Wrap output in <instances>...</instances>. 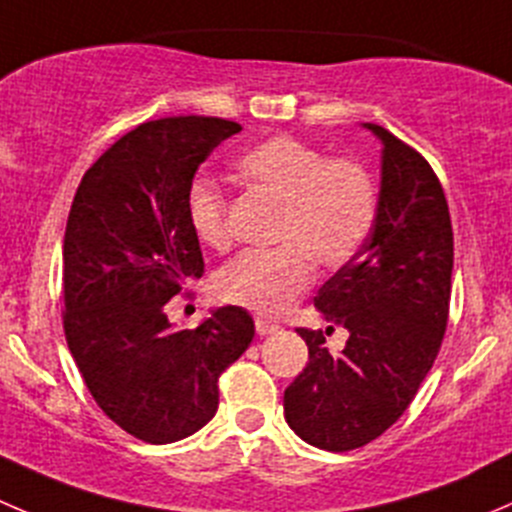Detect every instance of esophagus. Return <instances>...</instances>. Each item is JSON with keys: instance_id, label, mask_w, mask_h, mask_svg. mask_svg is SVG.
<instances>
[{"instance_id": "obj_1", "label": "esophagus", "mask_w": 512, "mask_h": 512, "mask_svg": "<svg viewBox=\"0 0 512 512\" xmlns=\"http://www.w3.org/2000/svg\"><path fill=\"white\" fill-rule=\"evenodd\" d=\"M255 330H257V335L265 337V335H272V332L280 330V325H277V322H272V320H265V317H257Z\"/></svg>"}]
</instances>
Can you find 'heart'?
Returning <instances> with one entry per match:
<instances>
[{"label": "heart", "mask_w": 512, "mask_h": 512, "mask_svg": "<svg viewBox=\"0 0 512 512\" xmlns=\"http://www.w3.org/2000/svg\"><path fill=\"white\" fill-rule=\"evenodd\" d=\"M235 170L280 205L272 230L280 247L235 257L217 275V295L257 315H282L310 287L312 262L340 270L365 247L380 215V185L360 160L332 157L290 135L257 142L237 157ZM187 220L202 245L230 247L227 200L215 185L190 187Z\"/></svg>", "instance_id": "1"}]
</instances>
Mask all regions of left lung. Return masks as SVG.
<instances>
[{
    "instance_id": "left-lung-1",
    "label": "left lung",
    "mask_w": 512,
    "mask_h": 512,
    "mask_svg": "<svg viewBox=\"0 0 512 512\" xmlns=\"http://www.w3.org/2000/svg\"><path fill=\"white\" fill-rule=\"evenodd\" d=\"M365 127L382 140L380 215L355 260L315 297L350 337L332 355L320 330H297L310 360L285 390L287 425L330 453L372 443L408 410L440 352L453 287V225L438 175L393 132Z\"/></svg>"
}]
</instances>
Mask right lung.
Segmentation results:
<instances>
[{"mask_svg": "<svg viewBox=\"0 0 512 512\" xmlns=\"http://www.w3.org/2000/svg\"><path fill=\"white\" fill-rule=\"evenodd\" d=\"M242 127L180 114L119 137L77 187L64 232V337L112 423L152 445L210 423L222 372L247 350L255 322L220 307L195 330H172L165 305L202 277L187 220L197 167Z\"/></svg>", "mask_w": 512, "mask_h": 512, "instance_id": "right-lung-1", "label": "right lung"}]
</instances>
